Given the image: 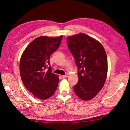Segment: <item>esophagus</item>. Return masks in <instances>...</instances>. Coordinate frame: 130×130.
<instances>
[{"instance_id":"34e87169","label":"esophagus","mask_w":130,"mask_h":130,"mask_svg":"<svg viewBox=\"0 0 130 130\" xmlns=\"http://www.w3.org/2000/svg\"><path fill=\"white\" fill-rule=\"evenodd\" d=\"M61 77H62L63 78H66V77H67L68 76H67V75H62Z\"/></svg>"}]
</instances>
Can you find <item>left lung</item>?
<instances>
[{"label": "left lung", "mask_w": 130, "mask_h": 130, "mask_svg": "<svg viewBox=\"0 0 130 130\" xmlns=\"http://www.w3.org/2000/svg\"><path fill=\"white\" fill-rule=\"evenodd\" d=\"M67 42L78 69L74 91L80 99H93L104 87L107 75V58L101 43L83 33L68 37Z\"/></svg>", "instance_id": "left-lung-1"}]
</instances>
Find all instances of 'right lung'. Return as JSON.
Here are the masks:
<instances>
[{"mask_svg": "<svg viewBox=\"0 0 130 130\" xmlns=\"http://www.w3.org/2000/svg\"><path fill=\"white\" fill-rule=\"evenodd\" d=\"M62 37H37L27 45L21 56L19 70L23 83L39 99H48L57 89L59 78L52 72L49 58L59 48Z\"/></svg>", "mask_w": 130, "mask_h": 130, "instance_id": "right-lung-1", "label": "right lung"}]
</instances>
